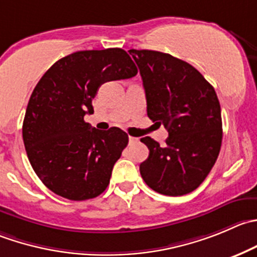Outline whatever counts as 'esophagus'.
<instances>
[{"instance_id":"obj_1","label":"esophagus","mask_w":257,"mask_h":257,"mask_svg":"<svg viewBox=\"0 0 257 257\" xmlns=\"http://www.w3.org/2000/svg\"><path fill=\"white\" fill-rule=\"evenodd\" d=\"M138 142V138H136V137H129V143L131 144H134Z\"/></svg>"}]
</instances>
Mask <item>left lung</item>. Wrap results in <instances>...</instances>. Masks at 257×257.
<instances>
[{
	"instance_id": "1",
	"label": "left lung",
	"mask_w": 257,
	"mask_h": 257,
	"mask_svg": "<svg viewBox=\"0 0 257 257\" xmlns=\"http://www.w3.org/2000/svg\"><path fill=\"white\" fill-rule=\"evenodd\" d=\"M138 65L147 114L168 131L166 146L141 139L149 156L139 166L153 191L183 196L195 191L216 163L222 143L221 106L213 86L188 62L153 50H129Z\"/></svg>"
}]
</instances>
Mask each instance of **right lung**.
I'll list each match as a JSON object with an SVG mask.
<instances>
[{"label":"right lung","mask_w":257,"mask_h":257,"mask_svg":"<svg viewBox=\"0 0 257 257\" xmlns=\"http://www.w3.org/2000/svg\"><path fill=\"white\" fill-rule=\"evenodd\" d=\"M137 73L126 51L113 47L68 55L40 79L27 104L22 138L35 173L50 191L71 201L105 191L128 134L116 126L98 131L84 116L94 113L91 101L101 84Z\"/></svg>","instance_id":"obj_1"}]
</instances>
